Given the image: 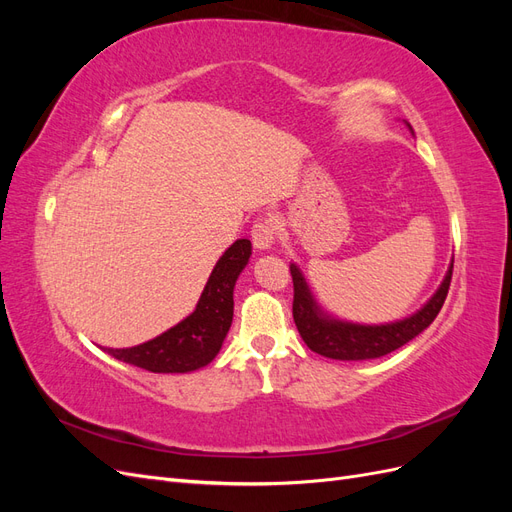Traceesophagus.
<instances>
[{"instance_id": "obj_1", "label": "esophagus", "mask_w": 512, "mask_h": 512, "mask_svg": "<svg viewBox=\"0 0 512 512\" xmlns=\"http://www.w3.org/2000/svg\"><path fill=\"white\" fill-rule=\"evenodd\" d=\"M277 237V226L271 218H262L256 220V224L252 226V243L258 250H269V247L275 243Z\"/></svg>"}]
</instances>
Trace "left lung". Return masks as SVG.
I'll return each mask as SVG.
<instances>
[{
  "instance_id": "1",
  "label": "left lung",
  "mask_w": 512,
  "mask_h": 512,
  "mask_svg": "<svg viewBox=\"0 0 512 512\" xmlns=\"http://www.w3.org/2000/svg\"><path fill=\"white\" fill-rule=\"evenodd\" d=\"M290 275L294 286L292 316L307 348L327 356V359L367 361L378 359V356H384L408 344L410 339L423 333L436 320L448 294V286H451L453 265L448 267L446 277L436 294L416 314L389 324H354L331 318L314 301L297 265H290Z\"/></svg>"
}]
</instances>
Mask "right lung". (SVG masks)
<instances>
[{"label": "right lung", "mask_w": 512, "mask_h": 512, "mask_svg": "<svg viewBox=\"0 0 512 512\" xmlns=\"http://www.w3.org/2000/svg\"><path fill=\"white\" fill-rule=\"evenodd\" d=\"M252 256V243L237 239L213 267L194 312L173 329L132 348H108L115 359L153 374H188L209 365L232 324V290Z\"/></svg>", "instance_id": "1"}]
</instances>
